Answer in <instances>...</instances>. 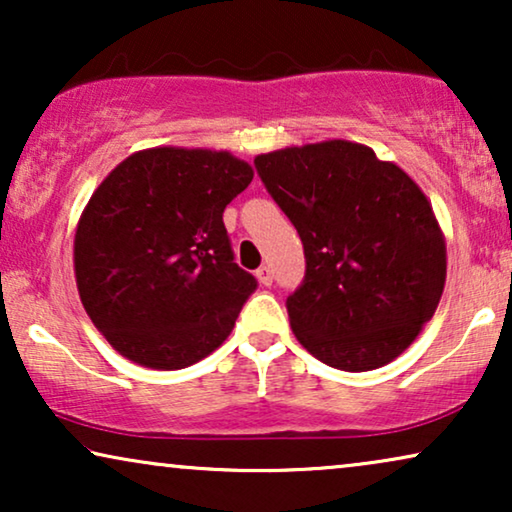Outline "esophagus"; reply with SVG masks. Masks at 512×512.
Instances as JSON below:
<instances>
[{
	"instance_id": "1",
	"label": "esophagus",
	"mask_w": 512,
	"mask_h": 512,
	"mask_svg": "<svg viewBox=\"0 0 512 512\" xmlns=\"http://www.w3.org/2000/svg\"><path fill=\"white\" fill-rule=\"evenodd\" d=\"M256 277H258V282H261L263 286H272V270H270V265H263V268H258L256 270Z\"/></svg>"
}]
</instances>
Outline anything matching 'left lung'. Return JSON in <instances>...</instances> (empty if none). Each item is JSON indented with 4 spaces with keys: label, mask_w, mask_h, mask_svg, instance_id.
Returning <instances> with one entry per match:
<instances>
[{
    "label": "left lung",
    "mask_w": 512,
    "mask_h": 512,
    "mask_svg": "<svg viewBox=\"0 0 512 512\" xmlns=\"http://www.w3.org/2000/svg\"><path fill=\"white\" fill-rule=\"evenodd\" d=\"M254 165L303 240L305 279L286 298L298 342L347 373L387 366L445 289V237L422 188L345 139L261 153Z\"/></svg>",
    "instance_id": "obj_1"
}]
</instances>
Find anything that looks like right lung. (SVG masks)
<instances>
[{"instance_id": "1", "label": "right lung", "mask_w": 512, "mask_h": 512, "mask_svg": "<svg viewBox=\"0 0 512 512\" xmlns=\"http://www.w3.org/2000/svg\"><path fill=\"white\" fill-rule=\"evenodd\" d=\"M254 179L228 151H137L83 209L74 272L90 321L125 359L193 366L233 331L256 291L235 263L223 209Z\"/></svg>"}]
</instances>
